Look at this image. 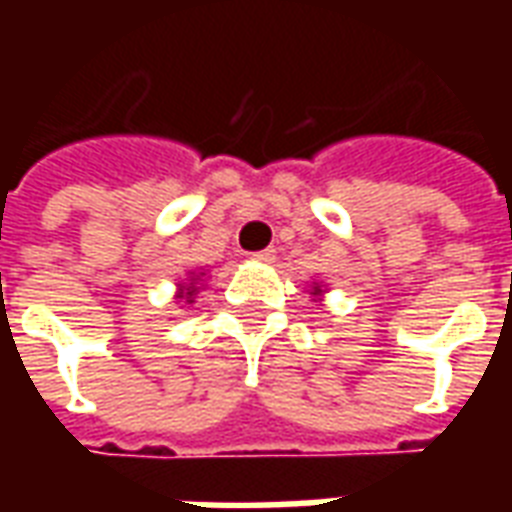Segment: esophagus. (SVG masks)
Masks as SVG:
<instances>
[{
	"label": "esophagus",
	"instance_id": "esophagus-1",
	"mask_svg": "<svg viewBox=\"0 0 512 512\" xmlns=\"http://www.w3.org/2000/svg\"><path fill=\"white\" fill-rule=\"evenodd\" d=\"M255 260H260V263H271L274 260V249H263V252H255Z\"/></svg>",
	"mask_w": 512,
	"mask_h": 512
}]
</instances>
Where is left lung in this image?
Listing matches in <instances>:
<instances>
[{
	"label": "left lung",
	"instance_id": "left-lung-1",
	"mask_svg": "<svg viewBox=\"0 0 512 512\" xmlns=\"http://www.w3.org/2000/svg\"><path fill=\"white\" fill-rule=\"evenodd\" d=\"M310 296H312V301H315V304H323V296H326V285L315 279V282L310 285Z\"/></svg>",
	"mask_w": 512,
	"mask_h": 512
}]
</instances>
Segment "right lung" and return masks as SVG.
I'll list each match as a JSON object with an SVG mask.
<instances>
[{"instance_id":"1","label":"right lung","mask_w":512,"mask_h":512,"mask_svg":"<svg viewBox=\"0 0 512 512\" xmlns=\"http://www.w3.org/2000/svg\"><path fill=\"white\" fill-rule=\"evenodd\" d=\"M205 268H197V271H189L186 274V279L183 282H178V290H175V299L183 304V307H189V304H194V299H197V293L202 290V282H205Z\"/></svg>"}]
</instances>
